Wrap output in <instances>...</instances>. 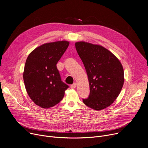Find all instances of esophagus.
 <instances>
[{
    "instance_id": "1",
    "label": "esophagus",
    "mask_w": 148,
    "mask_h": 148,
    "mask_svg": "<svg viewBox=\"0 0 148 148\" xmlns=\"http://www.w3.org/2000/svg\"><path fill=\"white\" fill-rule=\"evenodd\" d=\"M76 86H77L76 83H74L73 84L71 85V88H75L76 87Z\"/></svg>"
}]
</instances>
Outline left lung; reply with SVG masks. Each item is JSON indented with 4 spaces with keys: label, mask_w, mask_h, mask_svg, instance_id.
Returning <instances> with one entry per match:
<instances>
[{
    "label": "left lung",
    "mask_w": 148,
    "mask_h": 148,
    "mask_svg": "<svg viewBox=\"0 0 148 148\" xmlns=\"http://www.w3.org/2000/svg\"><path fill=\"white\" fill-rule=\"evenodd\" d=\"M75 48L85 67L90 94L84 103L95 110L110 106L119 96L124 84V70L118 58L105 47L84 42Z\"/></svg>",
    "instance_id": "left-lung-1"
}]
</instances>
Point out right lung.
Here are the masks:
<instances>
[{"mask_svg":"<svg viewBox=\"0 0 148 148\" xmlns=\"http://www.w3.org/2000/svg\"><path fill=\"white\" fill-rule=\"evenodd\" d=\"M69 44L66 41L46 43L27 57L23 74L24 84L31 99L41 108H49L60 103L69 87L61 80L56 66Z\"/></svg>","mask_w":148,"mask_h":148,"instance_id":"add662e5","label":"right lung"}]
</instances>
